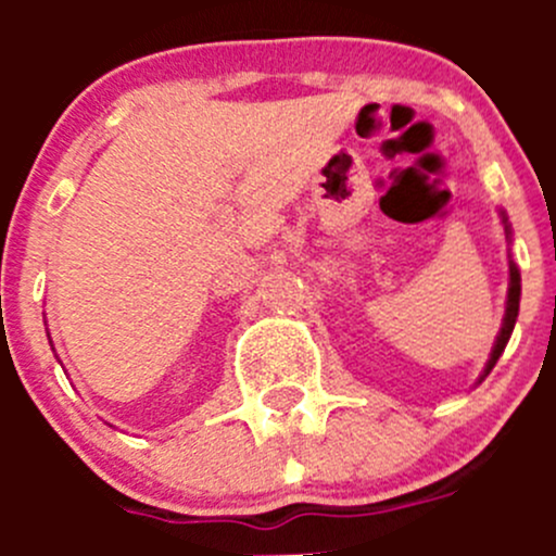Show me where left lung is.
Returning a JSON list of instances; mask_svg holds the SVG:
<instances>
[{
    "label": "left lung",
    "instance_id": "obj_1",
    "mask_svg": "<svg viewBox=\"0 0 556 556\" xmlns=\"http://www.w3.org/2000/svg\"><path fill=\"white\" fill-rule=\"evenodd\" d=\"M501 217H503V228H506V239H508V244H511V226H508L506 212H501ZM519 299H521V274H519L517 263H514L511 257H508V295H506V314H503L501 333H497L495 346H492L490 361H486L484 374H481V377H479V382H484V379L490 377V371H492V368H495L497 357L503 355V350H506L508 339H511L514 325H517V317H519Z\"/></svg>",
    "mask_w": 556,
    "mask_h": 556
}]
</instances>
